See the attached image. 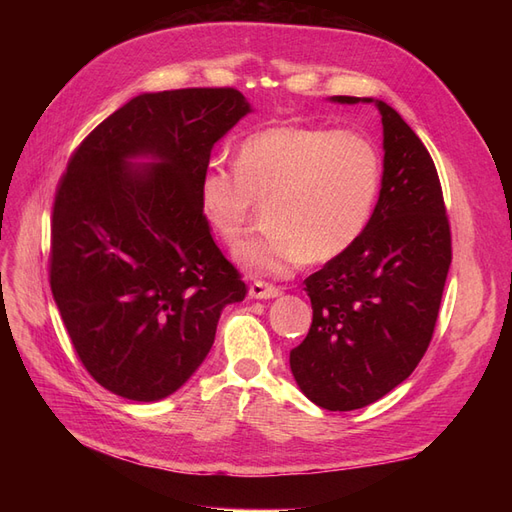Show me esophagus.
<instances>
[{
  "instance_id": "34e87169",
  "label": "esophagus",
  "mask_w": 512,
  "mask_h": 512,
  "mask_svg": "<svg viewBox=\"0 0 512 512\" xmlns=\"http://www.w3.org/2000/svg\"><path fill=\"white\" fill-rule=\"evenodd\" d=\"M282 288H277L273 284H267L262 280H256L250 284V297L252 299H273V297H280Z\"/></svg>"
}]
</instances>
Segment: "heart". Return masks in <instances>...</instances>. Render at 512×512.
<instances>
[{
    "instance_id": "heart-1",
    "label": "heart",
    "mask_w": 512,
    "mask_h": 512,
    "mask_svg": "<svg viewBox=\"0 0 512 512\" xmlns=\"http://www.w3.org/2000/svg\"><path fill=\"white\" fill-rule=\"evenodd\" d=\"M382 188V156L367 136L314 126H273L245 136L235 166L211 162L198 181L205 220L224 243L265 205V235L243 241L245 269L284 277L309 258L329 262L361 239Z\"/></svg>"
}]
</instances>
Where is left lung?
Listing matches in <instances>:
<instances>
[{
    "label": "left lung",
    "instance_id": "obj_1",
    "mask_svg": "<svg viewBox=\"0 0 512 512\" xmlns=\"http://www.w3.org/2000/svg\"><path fill=\"white\" fill-rule=\"evenodd\" d=\"M376 106L384 128L378 205L361 239L305 280L312 327L290 350L301 391L333 412L374 404L421 363L453 260L436 164L395 108Z\"/></svg>",
    "mask_w": 512,
    "mask_h": 512
}]
</instances>
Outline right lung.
I'll return each mask as SVG.
<instances>
[{
    "label": "right lung",
    "instance_id": "obj_1",
    "mask_svg": "<svg viewBox=\"0 0 512 512\" xmlns=\"http://www.w3.org/2000/svg\"><path fill=\"white\" fill-rule=\"evenodd\" d=\"M247 113L235 87L136 96L85 136L57 183L53 299L89 376L119 397L175 393L209 354L222 309L245 299L198 181ZM136 155L159 162L132 171Z\"/></svg>",
    "mask_w": 512,
    "mask_h": 512
}]
</instances>
